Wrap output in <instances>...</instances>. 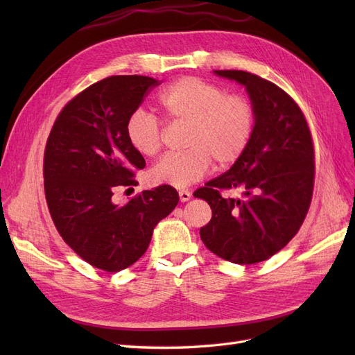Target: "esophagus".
I'll return each mask as SVG.
<instances>
[{
  "label": "esophagus",
  "instance_id": "esophagus-1",
  "mask_svg": "<svg viewBox=\"0 0 355 355\" xmlns=\"http://www.w3.org/2000/svg\"><path fill=\"white\" fill-rule=\"evenodd\" d=\"M179 198H180V201H182V202L188 201V200L191 198V192H189V191H187V189H182V191H179Z\"/></svg>",
  "mask_w": 355,
  "mask_h": 355
}]
</instances>
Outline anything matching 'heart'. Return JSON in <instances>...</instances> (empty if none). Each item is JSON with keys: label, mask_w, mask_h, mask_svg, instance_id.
Segmentation results:
<instances>
[{"label": "heart", "mask_w": 355, "mask_h": 355, "mask_svg": "<svg viewBox=\"0 0 355 355\" xmlns=\"http://www.w3.org/2000/svg\"><path fill=\"white\" fill-rule=\"evenodd\" d=\"M170 123H188L185 153L166 154L149 170L158 185L187 188L207 173L234 164L249 146L256 127V106L249 96L227 93L198 77L171 83L158 96ZM125 137L137 154L154 157L163 146V125L154 114L135 111L125 123Z\"/></svg>", "instance_id": "heart-1"}]
</instances>
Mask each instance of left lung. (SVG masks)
<instances>
[{
  "instance_id": "1",
  "label": "left lung",
  "mask_w": 355,
  "mask_h": 355,
  "mask_svg": "<svg viewBox=\"0 0 355 355\" xmlns=\"http://www.w3.org/2000/svg\"><path fill=\"white\" fill-rule=\"evenodd\" d=\"M214 73L245 85L256 127L234 166L194 192L213 213L200 237L225 261L257 263L280 252L306 218L315 178L313 136L297 103L274 83L245 71ZM232 189L242 197L221 196Z\"/></svg>"
}]
</instances>
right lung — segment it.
<instances>
[{
    "instance_id": "obj_1",
    "label": "right lung",
    "mask_w": 355,
    "mask_h": 355,
    "mask_svg": "<svg viewBox=\"0 0 355 355\" xmlns=\"http://www.w3.org/2000/svg\"><path fill=\"white\" fill-rule=\"evenodd\" d=\"M158 84L144 75L92 84L63 106L46 144L42 175L55 227L81 259L106 272L133 265L155 225L179 202L168 185L144 191L124 206L112 202L114 192L135 187L136 170L145 167L127 141L125 123Z\"/></svg>"
}]
</instances>
